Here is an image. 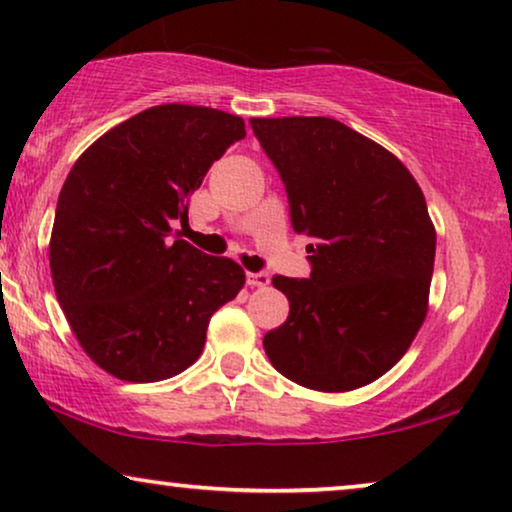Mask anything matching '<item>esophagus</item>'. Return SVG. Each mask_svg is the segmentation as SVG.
Instances as JSON below:
<instances>
[{
  "mask_svg": "<svg viewBox=\"0 0 512 512\" xmlns=\"http://www.w3.org/2000/svg\"><path fill=\"white\" fill-rule=\"evenodd\" d=\"M247 284L251 289H263L270 284V275L268 272H247Z\"/></svg>",
  "mask_w": 512,
  "mask_h": 512,
  "instance_id": "obj_1",
  "label": "esophagus"
}]
</instances>
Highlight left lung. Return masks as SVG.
<instances>
[{
    "label": "left lung",
    "mask_w": 512,
    "mask_h": 512,
    "mask_svg": "<svg viewBox=\"0 0 512 512\" xmlns=\"http://www.w3.org/2000/svg\"><path fill=\"white\" fill-rule=\"evenodd\" d=\"M305 233L307 279L277 275L289 319L265 333L272 366L300 387L352 391L408 352L429 307L436 228L394 153L326 116L251 118Z\"/></svg>",
    "instance_id": "1"
}]
</instances>
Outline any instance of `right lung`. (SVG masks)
I'll use <instances>...</instances> for the list:
<instances>
[{
    "label": "right lung",
    "instance_id": "obj_1",
    "mask_svg": "<svg viewBox=\"0 0 512 512\" xmlns=\"http://www.w3.org/2000/svg\"><path fill=\"white\" fill-rule=\"evenodd\" d=\"M244 135L240 116L160 104L104 132L69 172L48 249L55 296L83 352L118 380L186 370L244 286L235 261L174 237L191 193Z\"/></svg>",
    "mask_w": 512,
    "mask_h": 512
}]
</instances>
